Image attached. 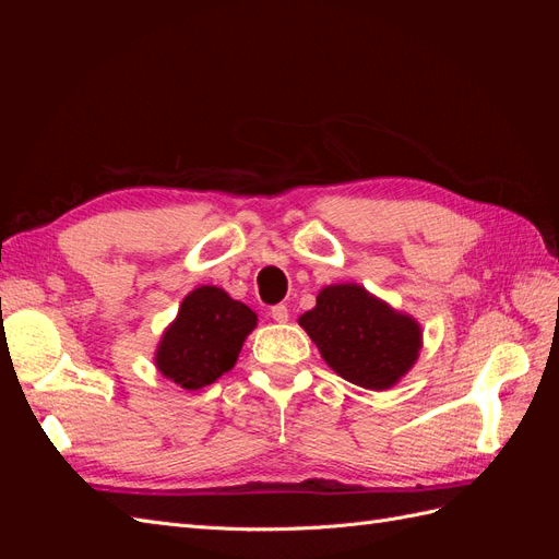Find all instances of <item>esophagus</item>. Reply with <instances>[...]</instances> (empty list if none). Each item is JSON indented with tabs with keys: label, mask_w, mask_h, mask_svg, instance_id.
Listing matches in <instances>:
<instances>
[{
	"label": "esophagus",
	"mask_w": 559,
	"mask_h": 559,
	"mask_svg": "<svg viewBox=\"0 0 559 559\" xmlns=\"http://www.w3.org/2000/svg\"><path fill=\"white\" fill-rule=\"evenodd\" d=\"M270 317H273L275 321H280V324H282V321L289 319V310H286V306H282V302H280V306L270 308Z\"/></svg>",
	"instance_id": "34e87169"
}]
</instances>
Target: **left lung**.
I'll return each mask as SVG.
<instances>
[{
  "mask_svg": "<svg viewBox=\"0 0 559 559\" xmlns=\"http://www.w3.org/2000/svg\"><path fill=\"white\" fill-rule=\"evenodd\" d=\"M298 324L337 376L366 389H386L411 370L419 352V326L357 284L326 286L317 308Z\"/></svg>",
  "mask_w": 559,
  "mask_h": 559,
  "instance_id": "1",
  "label": "left lung"
}]
</instances>
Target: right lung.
<instances>
[{
    "instance_id": "1",
    "label": "right lung",
    "mask_w": 559,
    "mask_h": 559,
    "mask_svg": "<svg viewBox=\"0 0 559 559\" xmlns=\"http://www.w3.org/2000/svg\"><path fill=\"white\" fill-rule=\"evenodd\" d=\"M257 326L245 302L216 286H200L183 298L175 324L163 333L156 366L183 389H200L238 361L245 337Z\"/></svg>"
}]
</instances>
